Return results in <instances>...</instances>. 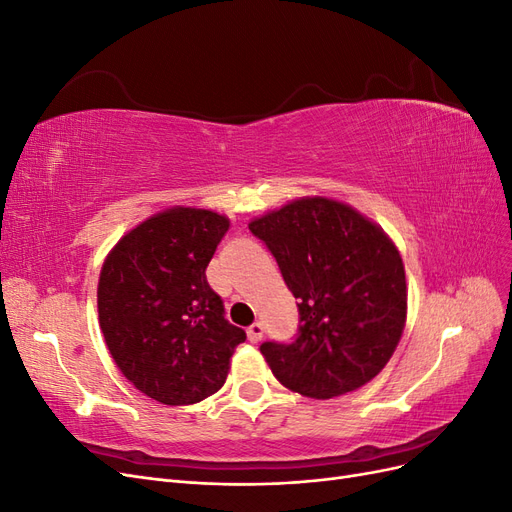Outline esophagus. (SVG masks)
Segmentation results:
<instances>
[{"label": "esophagus", "instance_id": "34e87169", "mask_svg": "<svg viewBox=\"0 0 512 512\" xmlns=\"http://www.w3.org/2000/svg\"><path fill=\"white\" fill-rule=\"evenodd\" d=\"M262 333H265V329H262L260 322H254V324H250V327H247V339H250L252 344H258V342H260Z\"/></svg>", "mask_w": 512, "mask_h": 512}]
</instances>
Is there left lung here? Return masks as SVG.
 <instances>
[{
    "instance_id": "obj_1",
    "label": "left lung",
    "mask_w": 512,
    "mask_h": 512,
    "mask_svg": "<svg viewBox=\"0 0 512 512\" xmlns=\"http://www.w3.org/2000/svg\"><path fill=\"white\" fill-rule=\"evenodd\" d=\"M299 299L290 344L260 346L286 389L331 399L374 380L406 327L404 262L386 232L331 198H299L250 222Z\"/></svg>"
}]
</instances>
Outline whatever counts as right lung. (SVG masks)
Returning a JSON list of instances; mask_svg holds the SVG:
<instances>
[{
    "label": "right lung",
    "instance_id": "right-lung-1",
    "mask_svg": "<svg viewBox=\"0 0 512 512\" xmlns=\"http://www.w3.org/2000/svg\"><path fill=\"white\" fill-rule=\"evenodd\" d=\"M228 226L209 209H166L123 235L102 265L98 318L108 352L160 404L190 406L218 393L245 342L205 275Z\"/></svg>",
    "mask_w": 512,
    "mask_h": 512
}]
</instances>
